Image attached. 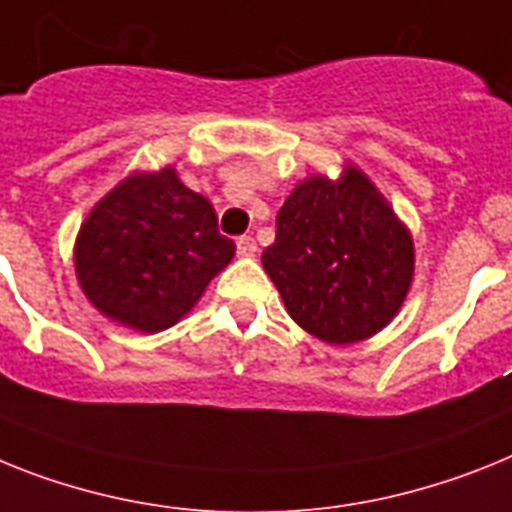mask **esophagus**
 I'll use <instances>...</instances> for the list:
<instances>
[{"mask_svg": "<svg viewBox=\"0 0 512 512\" xmlns=\"http://www.w3.org/2000/svg\"><path fill=\"white\" fill-rule=\"evenodd\" d=\"M257 252V244L252 236H242L239 242H236V255L239 257H252Z\"/></svg>", "mask_w": 512, "mask_h": 512, "instance_id": "obj_1", "label": "esophagus"}]
</instances>
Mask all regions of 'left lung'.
<instances>
[{
    "mask_svg": "<svg viewBox=\"0 0 512 512\" xmlns=\"http://www.w3.org/2000/svg\"><path fill=\"white\" fill-rule=\"evenodd\" d=\"M263 268L283 304L325 343L372 338L398 315L414 278V239L367 174L309 176L276 218Z\"/></svg>",
    "mask_w": 512,
    "mask_h": 512,
    "instance_id": "left-lung-1",
    "label": "left lung"
}]
</instances>
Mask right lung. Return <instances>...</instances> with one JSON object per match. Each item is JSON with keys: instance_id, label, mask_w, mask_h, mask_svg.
Returning <instances> with one entry per match:
<instances>
[{"instance_id": "add662e5", "label": "right lung", "mask_w": 512, "mask_h": 512, "mask_svg": "<svg viewBox=\"0 0 512 512\" xmlns=\"http://www.w3.org/2000/svg\"><path fill=\"white\" fill-rule=\"evenodd\" d=\"M208 197L171 166L135 171L80 226L75 273L90 304L140 333L171 328L234 257Z\"/></svg>"}]
</instances>
